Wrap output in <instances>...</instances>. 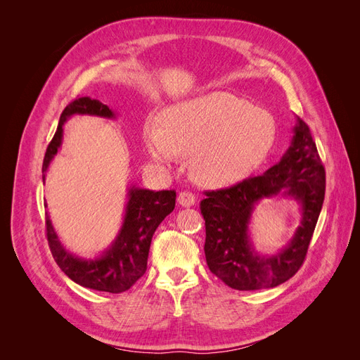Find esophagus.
<instances>
[{
    "label": "esophagus",
    "instance_id": "esophagus-1",
    "mask_svg": "<svg viewBox=\"0 0 360 360\" xmlns=\"http://www.w3.org/2000/svg\"><path fill=\"white\" fill-rule=\"evenodd\" d=\"M195 201H197V197H195V193H192V192L183 191L179 193V202L183 207H191L195 204Z\"/></svg>",
    "mask_w": 360,
    "mask_h": 360
}]
</instances>
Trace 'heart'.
I'll return each instance as SVG.
<instances>
[{"label":"heart","instance_id":"heart-1","mask_svg":"<svg viewBox=\"0 0 360 360\" xmlns=\"http://www.w3.org/2000/svg\"><path fill=\"white\" fill-rule=\"evenodd\" d=\"M276 135L269 111L224 91L172 105L160 114V126L144 127L151 158L176 163L191 156L192 177L212 188L248 179L271 153Z\"/></svg>","mask_w":360,"mask_h":360}]
</instances>
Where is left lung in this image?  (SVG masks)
Returning a JSON list of instances; mask_svg holds the SVG:
<instances>
[{
    "label": "left lung",
    "mask_w": 360,
    "mask_h": 360,
    "mask_svg": "<svg viewBox=\"0 0 360 360\" xmlns=\"http://www.w3.org/2000/svg\"><path fill=\"white\" fill-rule=\"evenodd\" d=\"M326 174L308 124L297 117L291 146L264 174L231 188L205 191L200 209L205 221L207 266L228 287L240 291L274 288L297 274L308 252L324 201ZM284 194L302 207V221L292 242L271 257L252 246L248 221L261 199Z\"/></svg>",
    "instance_id": "obj_1"
}]
</instances>
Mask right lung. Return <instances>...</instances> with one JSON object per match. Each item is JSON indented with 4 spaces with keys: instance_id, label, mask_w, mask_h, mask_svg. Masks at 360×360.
<instances>
[{
    "instance_id": "obj_1",
    "label": "right lung",
    "mask_w": 360,
    "mask_h": 360,
    "mask_svg": "<svg viewBox=\"0 0 360 360\" xmlns=\"http://www.w3.org/2000/svg\"><path fill=\"white\" fill-rule=\"evenodd\" d=\"M75 114L105 118L115 117L106 105L96 99H90V97H79L64 108L60 115L57 132L49 143L45 159H43V181H45V174L51 160L57 155L61 146L63 124ZM127 197L129 201L126 204L124 221L117 238L99 258L94 259H84L70 254L58 240V236L46 214V237L52 257L58 267L76 284L97 291L117 294L129 290L146 274L151 237L159 224L176 207V191L155 192L132 186L129 189Z\"/></svg>"
}]
</instances>
